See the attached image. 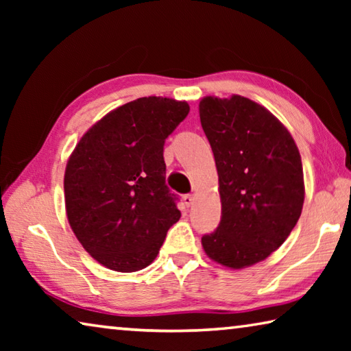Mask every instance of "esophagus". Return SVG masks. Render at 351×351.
Returning a JSON list of instances; mask_svg holds the SVG:
<instances>
[{
	"label": "esophagus",
	"instance_id": "1",
	"mask_svg": "<svg viewBox=\"0 0 351 351\" xmlns=\"http://www.w3.org/2000/svg\"><path fill=\"white\" fill-rule=\"evenodd\" d=\"M193 201H195V197L193 195H184V203H186V206L187 207H190L193 204Z\"/></svg>",
	"mask_w": 351,
	"mask_h": 351
}]
</instances>
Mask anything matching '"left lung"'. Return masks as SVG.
<instances>
[{
  "label": "left lung",
  "mask_w": 351,
  "mask_h": 351,
  "mask_svg": "<svg viewBox=\"0 0 351 351\" xmlns=\"http://www.w3.org/2000/svg\"><path fill=\"white\" fill-rule=\"evenodd\" d=\"M218 170L221 221L201 243L217 263L241 269L268 258L299 221L305 186L299 148L271 112L246 97L199 102Z\"/></svg>",
  "instance_id": "1"
}]
</instances>
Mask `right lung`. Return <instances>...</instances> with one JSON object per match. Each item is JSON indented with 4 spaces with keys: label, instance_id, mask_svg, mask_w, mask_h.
<instances>
[{
    "label": "right lung",
    "instance_id": "add662e5",
    "mask_svg": "<svg viewBox=\"0 0 351 351\" xmlns=\"http://www.w3.org/2000/svg\"><path fill=\"white\" fill-rule=\"evenodd\" d=\"M190 106L141 97L83 134L64 171V204L77 240L108 269L147 268L181 217L165 184L164 144Z\"/></svg>",
    "mask_w": 351,
    "mask_h": 351
}]
</instances>
